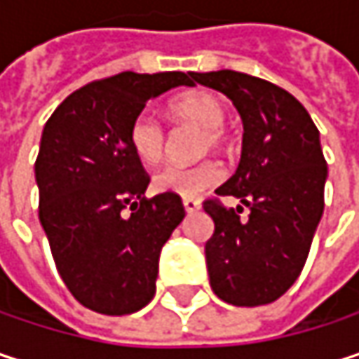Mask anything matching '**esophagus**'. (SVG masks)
<instances>
[{
    "mask_svg": "<svg viewBox=\"0 0 359 359\" xmlns=\"http://www.w3.org/2000/svg\"><path fill=\"white\" fill-rule=\"evenodd\" d=\"M182 205H184V210H187L189 214H193V212H197V210L201 208V201L195 199V197H184V199H182Z\"/></svg>",
    "mask_w": 359,
    "mask_h": 359,
    "instance_id": "1",
    "label": "esophagus"
}]
</instances>
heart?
Wrapping results in <instances>:
<instances>
[{"label":"heart","mask_w":359,"mask_h":359,"mask_svg":"<svg viewBox=\"0 0 359 359\" xmlns=\"http://www.w3.org/2000/svg\"><path fill=\"white\" fill-rule=\"evenodd\" d=\"M168 111L175 120L189 122L201 128L197 139V154H205L210 149L220 151L226 145L224 122L229 116L226 104L220 95L197 89L177 95ZM128 145L133 154L145 164H158L164 156L166 147V130L162 122L149 114H139L133 118L128 126ZM222 179V168L214 160H199L195 164H168L154 175V189L158 193H175V195H197Z\"/></svg>","instance_id":"heart-1"}]
</instances>
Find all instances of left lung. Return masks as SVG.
Wrapping results in <instances>:
<instances>
[{"instance_id": "left-lung-1", "label": "left lung", "mask_w": 359, "mask_h": 359, "mask_svg": "<svg viewBox=\"0 0 359 359\" xmlns=\"http://www.w3.org/2000/svg\"><path fill=\"white\" fill-rule=\"evenodd\" d=\"M193 81L224 93L243 120V149L235 175L203 210L214 220L205 243L212 291L226 304L255 308L285 295L304 270L324 212L326 160L320 133L289 91L235 70L193 72Z\"/></svg>"}]
</instances>
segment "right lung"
Here are the masks:
<instances>
[{"mask_svg":"<svg viewBox=\"0 0 359 359\" xmlns=\"http://www.w3.org/2000/svg\"><path fill=\"white\" fill-rule=\"evenodd\" d=\"M179 85L193 87V72H120L76 89L45 122L39 220L64 285L93 312L124 316L151 302L160 251L184 218L179 195H143L149 175L128 145L133 118Z\"/></svg>","mask_w":359,"mask_h":359,"instance_id":"right-lung-1","label":"right lung"}]
</instances>
